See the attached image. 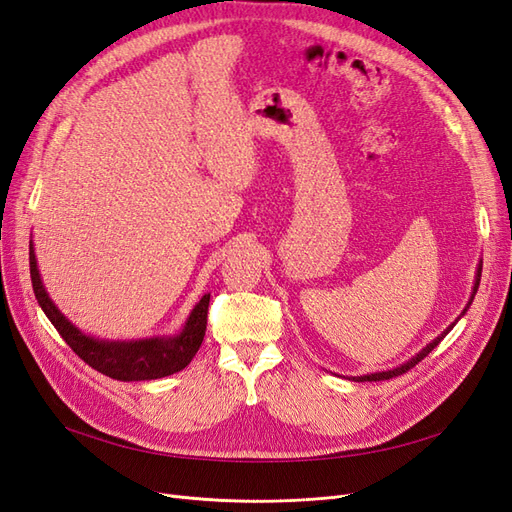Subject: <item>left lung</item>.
Segmentation results:
<instances>
[{
  "mask_svg": "<svg viewBox=\"0 0 512 512\" xmlns=\"http://www.w3.org/2000/svg\"><path fill=\"white\" fill-rule=\"evenodd\" d=\"M480 271H483V267H480L478 265V269H476V277H474V288H472V297H470V301H468V305H466V309H463V312H461V316L463 314H466L468 312V307L472 305V301H474V294H476V290H478V284H480ZM459 316V318H461ZM457 318V320H459ZM455 320V322H457ZM455 322L451 324V327H448L446 331H442L436 339H433V342H429L421 352H418V354H414L412 356V359L410 361H406V363H401L399 367H393V369H386V371H376V374H365V376H352L350 380H354V382H378V380H391V378H395V376H401V374H406V371L408 369H412L418 361H423L425 359V356L433 350V348H436L440 342H442V339L448 335V331H451L453 327H455Z\"/></svg>",
  "mask_w": 512,
  "mask_h": 512,
  "instance_id": "obj_1",
  "label": "left lung"
}]
</instances>
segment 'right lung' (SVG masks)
Returning <instances> with one entry per match:
<instances>
[{
  "mask_svg": "<svg viewBox=\"0 0 512 512\" xmlns=\"http://www.w3.org/2000/svg\"><path fill=\"white\" fill-rule=\"evenodd\" d=\"M29 273H32L34 294L42 307V312L51 320L59 335L64 337V342L79 354L89 367H94L108 378L121 382H138L158 380L170 374H177V371L190 365L200 344H203L211 294H203V299L194 305L188 320L183 324V329L177 335L132 339V342H108V339L85 335L79 327H74V324L59 312L42 284L32 241H29Z\"/></svg>",
  "mask_w": 512,
  "mask_h": 512,
  "instance_id": "1",
  "label": "right lung"
}]
</instances>
